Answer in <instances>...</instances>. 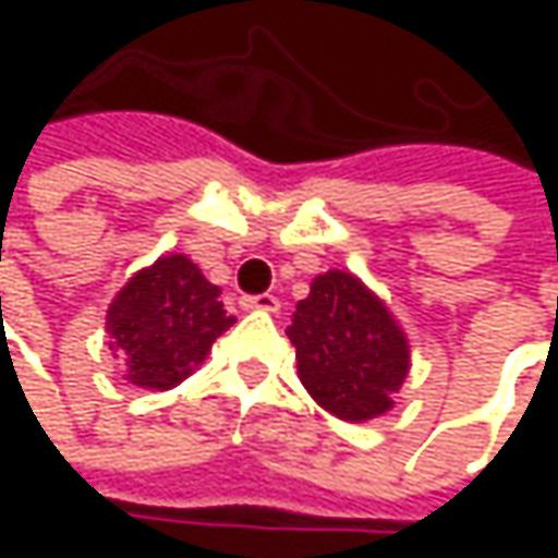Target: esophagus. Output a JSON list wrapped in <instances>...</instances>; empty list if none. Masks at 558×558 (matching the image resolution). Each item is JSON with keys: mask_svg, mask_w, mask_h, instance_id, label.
I'll return each mask as SVG.
<instances>
[{"mask_svg": "<svg viewBox=\"0 0 558 558\" xmlns=\"http://www.w3.org/2000/svg\"><path fill=\"white\" fill-rule=\"evenodd\" d=\"M245 310H265V313H278L280 300L275 293H258V296H242Z\"/></svg>", "mask_w": 558, "mask_h": 558, "instance_id": "1", "label": "esophagus"}]
</instances>
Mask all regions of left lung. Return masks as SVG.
Here are the masks:
<instances>
[{"mask_svg":"<svg viewBox=\"0 0 558 558\" xmlns=\"http://www.w3.org/2000/svg\"><path fill=\"white\" fill-rule=\"evenodd\" d=\"M287 336L310 397L339 420L388 413L410 372V345L390 310L349 271H326L296 303Z\"/></svg>","mask_w":558,"mask_h":558,"instance_id":"1","label":"left lung"}]
</instances>
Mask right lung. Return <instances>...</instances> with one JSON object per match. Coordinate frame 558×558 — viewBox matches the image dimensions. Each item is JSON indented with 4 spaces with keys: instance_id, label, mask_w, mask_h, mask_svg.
Listing matches in <instances>:
<instances>
[{
    "instance_id": "1",
    "label": "right lung",
    "mask_w": 558,
    "mask_h": 558,
    "mask_svg": "<svg viewBox=\"0 0 558 558\" xmlns=\"http://www.w3.org/2000/svg\"><path fill=\"white\" fill-rule=\"evenodd\" d=\"M232 323L235 316L222 310L219 287L186 255H165L138 271L106 313L125 378L151 390L180 385Z\"/></svg>"
}]
</instances>
